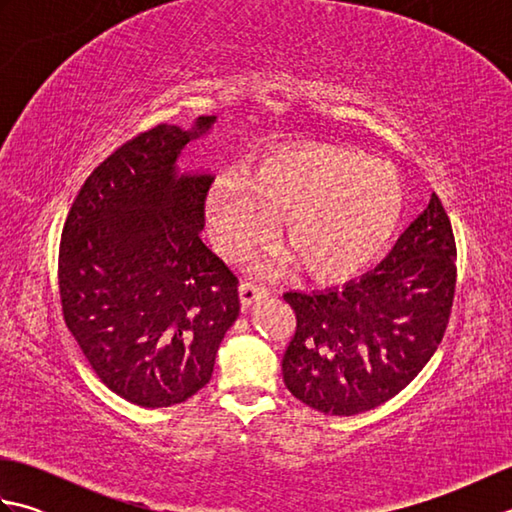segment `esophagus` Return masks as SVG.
I'll return each mask as SVG.
<instances>
[{
    "mask_svg": "<svg viewBox=\"0 0 512 512\" xmlns=\"http://www.w3.org/2000/svg\"><path fill=\"white\" fill-rule=\"evenodd\" d=\"M239 297H242L244 306H250V303H255V301H259V299L268 297V286L262 284V281L244 279L242 284H239Z\"/></svg>",
    "mask_w": 512,
    "mask_h": 512,
    "instance_id": "esophagus-1",
    "label": "esophagus"
}]
</instances>
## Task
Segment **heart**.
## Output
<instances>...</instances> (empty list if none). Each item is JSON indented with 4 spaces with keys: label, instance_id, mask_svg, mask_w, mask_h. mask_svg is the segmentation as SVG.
<instances>
[{
    "label": "heart",
    "instance_id": "obj_1",
    "mask_svg": "<svg viewBox=\"0 0 512 512\" xmlns=\"http://www.w3.org/2000/svg\"><path fill=\"white\" fill-rule=\"evenodd\" d=\"M213 242L242 257L273 231L308 275L341 279L387 246L402 217V184L385 160L334 145H295L262 158L250 173L217 178L206 198Z\"/></svg>",
    "mask_w": 512,
    "mask_h": 512
}]
</instances>
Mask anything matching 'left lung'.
Wrapping results in <instances>:
<instances>
[{"instance_id": "left-lung-1", "label": "left lung", "mask_w": 512, "mask_h": 512, "mask_svg": "<svg viewBox=\"0 0 512 512\" xmlns=\"http://www.w3.org/2000/svg\"><path fill=\"white\" fill-rule=\"evenodd\" d=\"M458 248L436 193L383 264L341 290L286 292L297 328L286 347L290 394L328 416L383 405L429 363L449 325Z\"/></svg>"}]
</instances>
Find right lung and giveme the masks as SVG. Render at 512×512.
Listing matches in <instances>:
<instances>
[{
  "label": "right lung",
  "mask_w": 512,
  "mask_h": 512,
  "mask_svg": "<svg viewBox=\"0 0 512 512\" xmlns=\"http://www.w3.org/2000/svg\"><path fill=\"white\" fill-rule=\"evenodd\" d=\"M213 121L129 138L83 182L63 224V321L96 376L138 407L198 394L239 314V279L200 237L213 180L176 173L180 149Z\"/></svg>",
  "instance_id": "right-lung-1"
}]
</instances>
